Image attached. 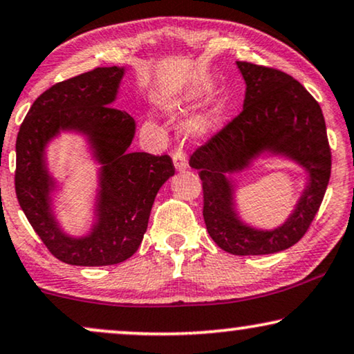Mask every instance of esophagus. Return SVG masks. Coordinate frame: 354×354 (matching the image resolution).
I'll return each mask as SVG.
<instances>
[{"mask_svg": "<svg viewBox=\"0 0 354 354\" xmlns=\"http://www.w3.org/2000/svg\"><path fill=\"white\" fill-rule=\"evenodd\" d=\"M173 163H174V168H176L178 171H183V169H186V167H187L186 153L183 152V150H178V152H174Z\"/></svg>", "mask_w": 354, "mask_h": 354, "instance_id": "esophagus-1", "label": "esophagus"}]
</instances>
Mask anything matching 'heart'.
Instances as JSON below:
<instances>
[{"label": "heart", "mask_w": 354, "mask_h": 354, "mask_svg": "<svg viewBox=\"0 0 354 354\" xmlns=\"http://www.w3.org/2000/svg\"><path fill=\"white\" fill-rule=\"evenodd\" d=\"M212 93H214V87L212 86H204V87H197L194 91H189L186 93L185 97H181L180 100H176L171 105L173 111L176 113H186L189 108L196 106L197 103L207 100V98L212 97ZM223 122V110H216L210 111L209 115H205L202 120L199 121V128L201 131H210V129H215L218 128V126Z\"/></svg>", "instance_id": "b5f03b06"}]
</instances>
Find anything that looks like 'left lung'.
<instances>
[{"instance_id":"obj_1","label":"left lung","mask_w":354,"mask_h":354,"mask_svg":"<svg viewBox=\"0 0 354 354\" xmlns=\"http://www.w3.org/2000/svg\"><path fill=\"white\" fill-rule=\"evenodd\" d=\"M246 82L243 111L191 155L204 189V221L216 246L234 256L288 249L313 223L330 180L332 153L325 120L314 97L283 71L236 61ZM262 153L283 154L308 173L294 214L275 230H257L237 216L229 174Z\"/></svg>"}]
</instances>
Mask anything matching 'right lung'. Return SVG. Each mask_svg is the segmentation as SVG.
<instances>
[{"label": "right lung", "mask_w": 354, "mask_h": 354, "mask_svg": "<svg viewBox=\"0 0 354 354\" xmlns=\"http://www.w3.org/2000/svg\"><path fill=\"white\" fill-rule=\"evenodd\" d=\"M124 68H95L58 82L34 102L16 140V196L48 251L71 266L100 267L124 262L142 243L150 210L163 183L174 174L168 155L129 152L136 121L113 106ZM63 130L86 135L101 167L97 221L86 237L59 228L50 210L55 182L44 149Z\"/></svg>", "instance_id": "right-lung-1"}]
</instances>
